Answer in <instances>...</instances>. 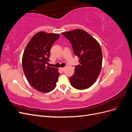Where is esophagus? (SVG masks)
I'll return each instance as SVG.
<instances>
[{"label":"esophagus","mask_w":132,"mask_h":132,"mask_svg":"<svg viewBox=\"0 0 132 132\" xmlns=\"http://www.w3.org/2000/svg\"><path fill=\"white\" fill-rule=\"evenodd\" d=\"M64 69H65L64 67V68H60V70H61L62 71H63L64 70Z\"/></svg>","instance_id":"esophagus-1"}]
</instances>
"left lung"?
Returning <instances> with one entry per match:
<instances>
[{
	"instance_id": "left-lung-1",
	"label": "left lung",
	"mask_w": 132,
	"mask_h": 132,
	"mask_svg": "<svg viewBox=\"0 0 132 132\" xmlns=\"http://www.w3.org/2000/svg\"><path fill=\"white\" fill-rule=\"evenodd\" d=\"M62 34L72 46L74 54L79 58L80 64L70 77L71 85L78 90L89 88L96 81L100 73L102 53L100 45L91 36L81 29H76Z\"/></svg>"
}]
</instances>
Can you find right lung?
I'll list each match as a JSON object with an SVG mask.
<instances>
[{"label":"right lung","mask_w":132,"mask_h":132,"mask_svg":"<svg viewBox=\"0 0 132 132\" xmlns=\"http://www.w3.org/2000/svg\"><path fill=\"white\" fill-rule=\"evenodd\" d=\"M59 37L58 34L39 32L32 37L23 52V72L30 85L41 93H48L56 86L60 75L58 69L46 64L50 62L51 47Z\"/></svg>","instance_id":"obj_1"}]
</instances>
